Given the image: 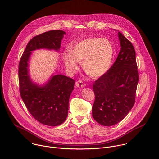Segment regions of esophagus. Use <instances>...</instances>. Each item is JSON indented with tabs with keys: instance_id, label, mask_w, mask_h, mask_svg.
<instances>
[{
	"instance_id": "1",
	"label": "esophagus",
	"mask_w": 159,
	"mask_h": 159,
	"mask_svg": "<svg viewBox=\"0 0 159 159\" xmlns=\"http://www.w3.org/2000/svg\"><path fill=\"white\" fill-rule=\"evenodd\" d=\"M75 85L77 87H84L85 86V84L82 80H78L75 82Z\"/></svg>"
}]
</instances>
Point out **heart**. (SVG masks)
Here are the masks:
<instances>
[{"mask_svg":"<svg viewBox=\"0 0 159 159\" xmlns=\"http://www.w3.org/2000/svg\"><path fill=\"white\" fill-rule=\"evenodd\" d=\"M115 48L106 38H89L74 44L63 52V60L68 72L74 74L82 62L85 72L93 78L105 75L112 65Z\"/></svg>","mask_w":159,"mask_h":159,"instance_id":"b5f03b06","label":"heart"}]
</instances>
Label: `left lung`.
I'll return each instance as SVG.
<instances>
[{
  "mask_svg": "<svg viewBox=\"0 0 159 159\" xmlns=\"http://www.w3.org/2000/svg\"><path fill=\"white\" fill-rule=\"evenodd\" d=\"M121 50L108 72L95 81V101L92 107L94 119L105 126L123 120L132 109L139 82L136 53L132 43L118 33Z\"/></svg>",
  "mask_w": 159,
  "mask_h": 159,
  "instance_id": "obj_1",
  "label": "left lung"
}]
</instances>
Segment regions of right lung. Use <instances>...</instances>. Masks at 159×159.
Returning a JSON list of instances; mask_svg holds the SVG:
<instances>
[{"mask_svg": "<svg viewBox=\"0 0 159 159\" xmlns=\"http://www.w3.org/2000/svg\"><path fill=\"white\" fill-rule=\"evenodd\" d=\"M66 33L52 30L34 37L28 43L19 65L20 94L30 114L39 123L57 126L66 120L69 98L75 80L62 74H53L39 85L33 81L30 74V61L33 52L46 49L59 52L62 38Z\"/></svg>", "mask_w": 159, "mask_h": 159, "instance_id": "add662e5", "label": "right lung"}]
</instances>
